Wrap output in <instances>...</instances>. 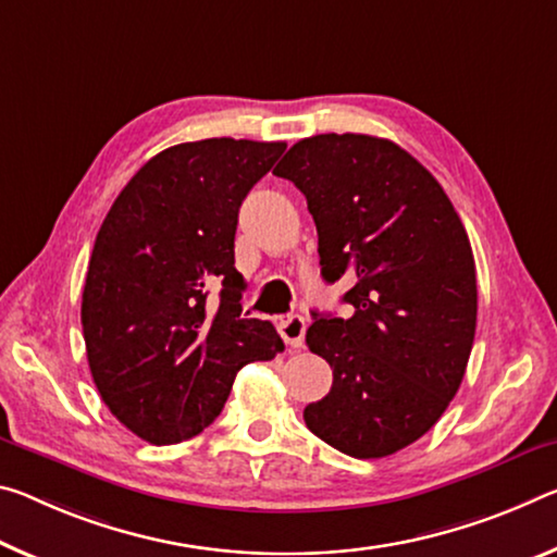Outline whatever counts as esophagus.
Returning <instances> with one entry per match:
<instances>
[{"label":"esophagus","mask_w":557,"mask_h":557,"mask_svg":"<svg viewBox=\"0 0 557 557\" xmlns=\"http://www.w3.org/2000/svg\"><path fill=\"white\" fill-rule=\"evenodd\" d=\"M277 330H280V337L285 339L287 347L297 349V347H302V344H305L307 320H305L302 314H289V317H282L280 324H277Z\"/></svg>","instance_id":"1"}]
</instances>
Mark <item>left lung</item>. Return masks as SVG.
Instances as JSON below:
<instances>
[{
  "label": "left lung",
  "instance_id": "8db88e82",
  "mask_svg": "<svg viewBox=\"0 0 557 557\" xmlns=\"http://www.w3.org/2000/svg\"><path fill=\"white\" fill-rule=\"evenodd\" d=\"M307 198L326 282L349 320L317 314L307 347L334 382L305 423L337 451L384 458L441 419L469 364L479 293L469 235L438 181L392 140L320 134L272 171Z\"/></svg>",
  "mask_w": 557,
  "mask_h": 557
}]
</instances>
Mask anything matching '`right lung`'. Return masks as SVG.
I'll use <instances>...</instances> for the list:
<instances>
[{
	"label": "right lung",
	"instance_id": "obj_1",
	"mask_svg": "<svg viewBox=\"0 0 557 557\" xmlns=\"http://www.w3.org/2000/svg\"><path fill=\"white\" fill-rule=\"evenodd\" d=\"M285 148L235 138L165 148L96 235L82 299L88 369L113 417L148 444L200 434L235 374L285 349L270 322L243 317L235 270L237 210Z\"/></svg>",
	"mask_w": 557,
	"mask_h": 557
}]
</instances>
